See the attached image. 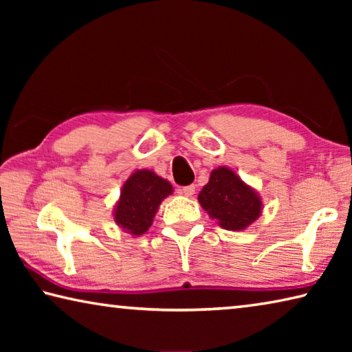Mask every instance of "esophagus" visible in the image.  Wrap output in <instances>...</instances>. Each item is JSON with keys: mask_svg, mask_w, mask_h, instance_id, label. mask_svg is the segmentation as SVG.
Wrapping results in <instances>:
<instances>
[{"mask_svg": "<svg viewBox=\"0 0 352 352\" xmlns=\"http://www.w3.org/2000/svg\"><path fill=\"white\" fill-rule=\"evenodd\" d=\"M194 192H195L194 184H190V186H183V188L178 189V194L184 195V197H192Z\"/></svg>", "mask_w": 352, "mask_h": 352, "instance_id": "1", "label": "esophagus"}]
</instances>
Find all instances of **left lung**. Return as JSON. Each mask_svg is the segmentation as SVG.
Returning <instances> with one entry per match:
<instances>
[{
  "mask_svg": "<svg viewBox=\"0 0 352 352\" xmlns=\"http://www.w3.org/2000/svg\"><path fill=\"white\" fill-rule=\"evenodd\" d=\"M197 199L208 216L228 231L247 230L261 217L264 208L258 190L228 166L211 170L210 182Z\"/></svg>",
  "mask_w": 352,
  "mask_h": 352,
  "instance_id": "8db88e82",
  "label": "left lung"
}]
</instances>
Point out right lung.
<instances>
[{"label":"right lung","instance_id":"1","mask_svg":"<svg viewBox=\"0 0 352 352\" xmlns=\"http://www.w3.org/2000/svg\"><path fill=\"white\" fill-rule=\"evenodd\" d=\"M174 192L166 178L151 169H136L122 184L113 208V220L127 234L138 237L151 228L162 201Z\"/></svg>","mask_w":352,"mask_h":352}]
</instances>
